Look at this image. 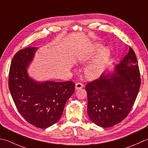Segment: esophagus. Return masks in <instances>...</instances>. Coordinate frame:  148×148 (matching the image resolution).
Listing matches in <instances>:
<instances>
[{
    "label": "esophagus",
    "mask_w": 148,
    "mask_h": 148,
    "mask_svg": "<svg viewBox=\"0 0 148 148\" xmlns=\"http://www.w3.org/2000/svg\"><path fill=\"white\" fill-rule=\"evenodd\" d=\"M83 87V85L82 83H77L76 84V86H75V88H76V90H79V89H82Z\"/></svg>",
    "instance_id": "34e87169"
}]
</instances>
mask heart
I'll use <instances>...</instances> for the list:
<instances>
[{"instance_id":"1","label":"heart","mask_w":148,"mask_h":148,"mask_svg":"<svg viewBox=\"0 0 148 148\" xmlns=\"http://www.w3.org/2000/svg\"><path fill=\"white\" fill-rule=\"evenodd\" d=\"M101 47L100 43H95L88 49L86 54L83 55L79 60L82 63L85 62L90 59L98 51L85 69V75L88 79H94L99 77L108 62L110 54V49L107 47H103L100 49Z\"/></svg>"}]
</instances>
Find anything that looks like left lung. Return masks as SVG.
Masks as SVG:
<instances>
[{"label": "left lung", "mask_w": 148, "mask_h": 148, "mask_svg": "<svg viewBox=\"0 0 148 148\" xmlns=\"http://www.w3.org/2000/svg\"><path fill=\"white\" fill-rule=\"evenodd\" d=\"M140 77L133 49L115 65L112 75L103 74L85 86L87 114L96 125L109 128L121 123L131 111L139 91Z\"/></svg>", "instance_id": "8db88e82"}]
</instances>
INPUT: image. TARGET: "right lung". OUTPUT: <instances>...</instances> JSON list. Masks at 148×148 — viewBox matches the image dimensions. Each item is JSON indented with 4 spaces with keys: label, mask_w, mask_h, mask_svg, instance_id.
<instances>
[{
    "label": "right lung",
    "mask_w": 148,
    "mask_h": 148,
    "mask_svg": "<svg viewBox=\"0 0 148 148\" xmlns=\"http://www.w3.org/2000/svg\"><path fill=\"white\" fill-rule=\"evenodd\" d=\"M37 47H27L14 55L9 73V88L20 115L32 125L46 128L58 122L65 103L74 94L73 82H38L29 76L27 69Z\"/></svg>",
    "instance_id": "add662e5"
}]
</instances>
